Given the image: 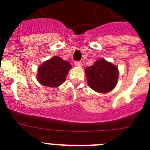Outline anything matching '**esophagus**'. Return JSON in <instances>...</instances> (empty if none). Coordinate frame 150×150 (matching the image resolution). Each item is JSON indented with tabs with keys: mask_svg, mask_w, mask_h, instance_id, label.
Returning <instances> with one entry per match:
<instances>
[{
	"mask_svg": "<svg viewBox=\"0 0 150 150\" xmlns=\"http://www.w3.org/2000/svg\"><path fill=\"white\" fill-rule=\"evenodd\" d=\"M75 65L76 66V67H81V66H82V62H81V61H75Z\"/></svg>",
	"mask_w": 150,
	"mask_h": 150,
	"instance_id": "obj_1",
	"label": "esophagus"
}]
</instances>
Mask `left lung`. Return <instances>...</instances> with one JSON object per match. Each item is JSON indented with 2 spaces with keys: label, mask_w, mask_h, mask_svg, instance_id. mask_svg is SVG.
Here are the masks:
<instances>
[{
  "label": "left lung",
  "mask_w": 150,
  "mask_h": 150,
  "mask_svg": "<svg viewBox=\"0 0 150 150\" xmlns=\"http://www.w3.org/2000/svg\"><path fill=\"white\" fill-rule=\"evenodd\" d=\"M87 84L94 91L100 93H107L112 91L117 83L119 71L117 67L106 61L98 59L86 70Z\"/></svg>",
  "instance_id": "1"
}]
</instances>
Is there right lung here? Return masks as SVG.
Instances as JSON below:
<instances>
[{"mask_svg":"<svg viewBox=\"0 0 150 150\" xmlns=\"http://www.w3.org/2000/svg\"><path fill=\"white\" fill-rule=\"evenodd\" d=\"M71 68L70 63L58 56H54L44 61L37 70V80L43 86L57 87L65 82L68 71Z\"/></svg>","mask_w":150,"mask_h":150,"instance_id":"1","label":"right lung"}]
</instances>
